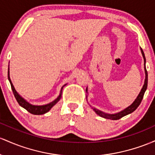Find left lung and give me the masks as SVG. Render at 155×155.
<instances>
[{"label": "left lung", "instance_id": "1", "mask_svg": "<svg viewBox=\"0 0 155 155\" xmlns=\"http://www.w3.org/2000/svg\"><path fill=\"white\" fill-rule=\"evenodd\" d=\"M140 51H141V54H142V55H143V58L144 60V71H145L146 76H145V81H144V84H143V87H142L141 90H140V93L138 94V97H137L136 99L134 100V102H133V103H132L130 105L128 106L127 107L124 108V110L119 111V112L114 113V114H107V113L103 112V111L99 110V109L96 108V107H92L91 108L93 109V110H94V112L96 113L97 115H99L100 116H101V117L105 118V119H107L118 120V119H121V118L124 117V116H125L128 115V114H131V113H133V111H135V110H136L137 107H138L139 105H140L142 100H143L144 93H145L146 90H147V83H148V73H147V69H146L145 55H144L143 50H142L141 48H140ZM86 91L87 92V94H88V89H87V88H86ZM87 97L88 96H86V100H87Z\"/></svg>", "mask_w": 155, "mask_h": 155}]
</instances>
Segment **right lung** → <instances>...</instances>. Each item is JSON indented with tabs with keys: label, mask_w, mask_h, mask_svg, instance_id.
<instances>
[{
	"label": "right lung",
	"mask_w": 155,
	"mask_h": 155,
	"mask_svg": "<svg viewBox=\"0 0 155 155\" xmlns=\"http://www.w3.org/2000/svg\"><path fill=\"white\" fill-rule=\"evenodd\" d=\"M8 81H9L10 84H11L12 89L14 93V95H15V98H16V100L17 101V102L19 103V105L21 106V107H23V108H25V110H27L29 113H31V114H34V115H41V114H46V113H48V111H49L50 109H51L52 107H53V106H54L55 104H56L57 102L61 100V94H62V90H63L64 86H65L66 85H67V84L64 85V86L61 87L60 91V94H59L58 97H57L56 99H55L53 101L50 102V103L45 104V105H32V104L29 103V102H28L27 100H25L23 97L20 96V95L19 94L18 92L15 90V87H14L13 84H12V83L11 79H10L9 65H8Z\"/></svg>",
	"instance_id": "1"
}]
</instances>
